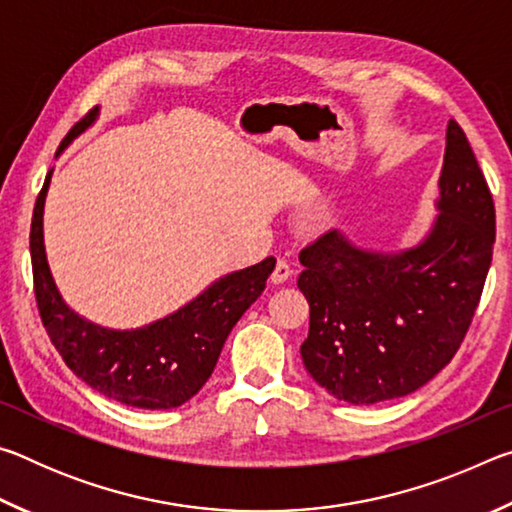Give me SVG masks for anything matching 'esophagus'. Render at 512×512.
Returning <instances> with one entry per match:
<instances>
[{"label": "esophagus", "instance_id": "obj_1", "mask_svg": "<svg viewBox=\"0 0 512 512\" xmlns=\"http://www.w3.org/2000/svg\"><path fill=\"white\" fill-rule=\"evenodd\" d=\"M293 275V264L291 262H287V259H277V264H275V268H273V273H271V280H273V284H282V282H287L289 277Z\"/></svg>", "mask_w": 512, "mask_h": 512}]
</instances>
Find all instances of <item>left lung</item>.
Instances as JSON below:
<instances>
[{
  "mask_svg": "<svg viewBox=\"0 0 512 512\" xmlns=\"http://www.w3.org/2000/svg\"><path fill=\"white\" fill-rule=\"evenodd\" d=\"M438 219L420 246L368 253L329 230L300 250L309 302L302 361L336 400L375 404L409 395L461 348L495 246V203L456 119L438 180Z\"/></svg>",
  "mask_w": 512,
  "mask_h": 512,
  "instance_id": "8db88e82",
  "label": "left lung"
}]
</instances>
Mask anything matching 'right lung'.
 <instances>
[{
  "instance_id": "obj_1",
  "label": "right lung",
  "mask_w": 512,
  "mask_h": 512,
  "mask_svg": "<svg viewBox=\"0 0 512 512\" xmlns=\"http://www.w3.org/2000/svg\"><path fill=\"white\" fill-rule=\"evenodd\" d=\"M99 108H92L60 144L58 153L88 128ZM51 171L42 185L31 221V266L42 325L67 368L110 400L137 409H173L201 391L219 361L230 329L262 296L275 259L248 266L216 280L176 314L133 332L92 325L69 309L51 280L42 246V207Z\"/></svg>"
}]
</instances>
